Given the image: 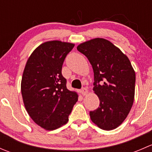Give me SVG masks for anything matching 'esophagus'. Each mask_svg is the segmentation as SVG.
<instances>
[{"instance_id":"1","label":"esophagus","mask_w":152,"mask_h":152,"mask_svg":"<svg viewBox=\"0 0 152 152\" xmlns=\"http://www.w3.org/2000/svg\"><path fill=\"white\" fill-rule=\"evenodd\" d=\"M87 93H88V90H87V89L85 88V87H84V88H82V90H81V93H82V96H86V95L87 94Z\"/></svg>"}]
</instances>
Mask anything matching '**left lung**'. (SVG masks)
Masks as SVG:
<instances>
[{"label": "left lung", "mask_w": 152, "mask_h": 152, "mask_svg": "<svg viewBox=\"0 0 152 152\" xmlns=\"http://www.w3.org/2000/svg\"><path fill=\"white\" fill-rule=\"evenodd\" d=\"M77 50L93 67V90L100 101L99 107L90 112V119L102 129H115L124 121L134 102L135 72L131 62L118 48L103 38L86 41Z\"/></svg>", "instance_id": "obj_1"}]
</instances>
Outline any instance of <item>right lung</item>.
Here are the masks:
<instances>
[{"label": "right lung", "mask_w": 152, "mask_h": 152, "mask_svg": "<svg viewBox=\"0 0 152 152\" xmlns=\"http://www.w3.org/2000/svg\"><path fill=\"white\" fill-rule=\"evenodd\" d=\"M74 44L48 41L37 48L26 64L21 80L24 106L32 120L46 130L68 121L78 94L67 90L62 67Z\"/></svg>", "instance_id": "right-lung-1"}]
</instances>
